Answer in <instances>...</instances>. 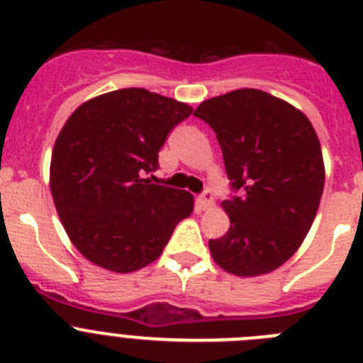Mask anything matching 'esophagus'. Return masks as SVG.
<instances>
[{
    "mask_svg": "<svg viewBox=\"0 0 363 363\" xmlns=\"http://www.w3.org/2000/svg\"><path fill=\"white\" fill-rule=\"evenodd\" d=\"M213 191L211 189H205L203 192H201V196L198 198V205H200L201 209H209V207H213Z\"/></svg>",
    "mask_w": 363,
    "mask_h": 363,
    "instance_id": "esophagus-1",
    "label": "esophagus"
}]
</instances>
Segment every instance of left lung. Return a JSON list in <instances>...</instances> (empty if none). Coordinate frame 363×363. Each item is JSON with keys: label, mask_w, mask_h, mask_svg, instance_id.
Returning <instances> with one entry per match:
<instances>
[{"label": "left lung", "mask_w": 363, "mask_h": 363, "mask_svg": "<svg viewBox=\"0 0 363 363\" xmlns=\"http://www.w3.org/2000/svg\"><path fill=\"white\" fill-rule=\"evenodd\" d=\"M194 116L216 133L227 178L240 191L221 201L230 227L209 240L213 259L236 277L267 274L298 251L318 211L325 167L314 127L258 89L205 99Z\"/></svg>", "instance_id": "obj_1"}]
</instances>
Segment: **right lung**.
<instances>
[{
  "instance_id": "add662e5",
  "label": "right lung",
  "mask_w": 363,
  "mask_h": 363,
  "mask_svg": "<svg viewBox=\"0 0 363 363\" xmlns=\"http://www.w3.org/2000/svg\"><path fill=\"white\" fill-rule=\"evenodd\" d=\"M192 107L147 89H120L79 105L60 130L50 192L74 247L98 267L134 272L163 252L194 198L145 178Z\"/></svg>"
}]
</instances>
